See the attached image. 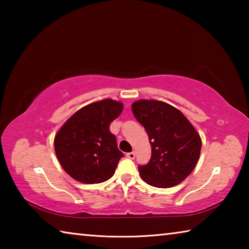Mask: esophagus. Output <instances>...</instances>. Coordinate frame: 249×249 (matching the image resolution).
Here are the masks:
<instances>
[{"instance_id":"esophagus-1","label":"esophagus","mask_w":249,"mask_h":249,"mask_svg":"<svg viewBox=\"0 0 249 249\" xmlns=\"http://www.w3.org/2000/svg\"><path fill=\"white\" fill-rule=\"evenodd\" d=\"M126 156H127V158H129V159H134L135 156H136V154H135V151H132V153L126 154Z\"/></svg>"}]
</instances>
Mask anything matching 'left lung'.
<instances>
[{"label":"left lung","mask_w":249,"mask_h":249,"mask_svg":"<svg viewBox=\"0 0 249 249\" xmlns=\"http://www.w3.org/2000/svg\"><path fill=\"white\" fill-rule=\"evenodd\" d=\"M132 111L151 145L149 162L138 167L141 178L156 188L182 182L200 158L202 142L195 126L182 112L162 101H135Z\"/></svg>","instance_id":"1"}]
</instances>
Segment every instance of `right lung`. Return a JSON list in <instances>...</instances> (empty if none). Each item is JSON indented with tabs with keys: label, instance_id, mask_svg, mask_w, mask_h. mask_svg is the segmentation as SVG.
<instances>
[{
	"label": "right lung",
	"instance_id": "1",
	"mask_svg": "<svg viewBox=\"0 0 249 249\" xmlns=\"http://www.w3.org/2000/svg\"><path fill=\"white\" fill-rule=\"evenodd\" d=\"M120 101L103 99L81 107L67 120L53 140L54 153L67 174L79 182L101 183L114 175L123 154L109 124L121 115Z\"/></svg>",
	"mask_w": 249,
	"mask_h": 249
}]
</instances>
